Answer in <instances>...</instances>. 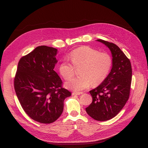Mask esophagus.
<instances>
[{
    "label": "esophagus",
    "mask_w": 148,
    "mask_h": 148,
    "mask_svg": "<svg viewBox=\"0 0 148 148\" xmlns=\"http://www.w3.org/2000/svg\"><path fill=\"white\" fill-rule=\"evenodd\" d=\"M83 93L82 92H73V95H80L81 94H83Z\"/></svg>",
    "instance_id": "1"
}]
</instances>
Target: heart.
I'll list each match as a JSON object with an SVG mask.
<instances>
[{
	"instance_id": "b5f03b06",
	"label": "heart",
	"mask_w": 148,
	"mask_h": 148,
	"mask_svg": "<svg viewBox=\"0 0 148 148\" xmlns=\"http://www.w3.org/2000/svg\"><path fill=\"white\" fill-rule=\"evenodd\" d=\"M69 58L73 65L66 61L62 62L59 71L63 78L68 80L74 74V68H79V77L66 83L67 89L74 92L86 89L92 84L101 83L109 74L112 60L109 54L101 53L88 46H82L72 51Z\"/></svg>"
}]
</instances>
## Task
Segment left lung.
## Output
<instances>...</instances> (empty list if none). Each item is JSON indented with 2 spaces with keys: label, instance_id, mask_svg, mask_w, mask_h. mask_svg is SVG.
I'll list each match as a JSON object with an SVG mask.
<instances>
[{
  "label": "left lung",
  "instance_id": "8db88e82",
  "mask_svg": "<svg viewBox=\"0 0 148 148\" xmlns=\"http://www.w3.org/2000/svg\"><path fill=\"white\" fill-rule=\"evenodd\" d=\"M97 41L110 49L112 68L101 84L89 91L92 102L86 111L95 120L106 121L117 115L129 98L132 68L130 60L118 46L103 40Z\"/></svg>",
  "mask_w": 148,
  "mask_h": 148
}]
</instances>
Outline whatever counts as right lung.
Listing matches in <instances>:
<instances>
[{"label":"right lung","mask_w":148,"mask_h":148,"mask_svg":"<svg viewBox=\"0 0 148 148\" xmlns=\"http://www.w3.org/2000/svg\"><path fill=\"white\" fill-rule=\"evenodd\" d=\"M58 50L41 45L22 57L14 78L19 102L29 117L42 123L56 121L64 109V101L71 93L62 87L54 71Z\"/></svg>","instance_id":"obj_1"}]
</instances>
